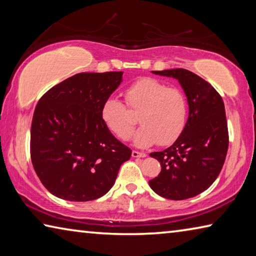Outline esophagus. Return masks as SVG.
<instances>
[{
  "label": "esophagus",
  "mask_w": 256,
  "mask_h": 256,
  "mask_svg": "<svg viewBox=\"0 0 256 256\" xmlns=\"http://www.w3.org/2000/svg\"><path fill=\"white\" fill-rule=\"evenodd\" d=\"M146 154L144 152H138V151H136V150H133L132 151V157L133 158H144V157H146Z\"/></svg>",
  "instance_id": "1"
}]
</instances>
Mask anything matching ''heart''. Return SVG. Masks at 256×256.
<instances>
[{"label":"heart","instance_id":"b5f03b06","mask_svg":"<svg viewBox=\"0 0 256 256\" xmlns=\"http://www.w3.org/2000/svg\"><path fill=\"white\" fill-rule=\"evenodd\" d=\"M125 104L108 98L102 106V120L120 140H128L136 125L142 126L134 136L138 146H170L180 136L188 120V99L180 89L170 88L154 78H141L124 92ZM132 110L130 111L128 108Z\"/></svg>","mask_w":256,"mask_h":256}]
</instances>
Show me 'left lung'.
<instances>
[{"label":"left lung","mask_w":256,"mask_h":256,"mask_svg":"<svg viewBox=\"0 0 256 256\" xmlns=\"http://www.w3.org/2000/svg\"><path fill=\"white\" fill-rule=\"evenodd\" d=\"M152 72L178 80L190 112L174 144L150 154L162 172L149 184L160 196L185 200L209 188L222 172L229 144L224 105L219 92L196 73L185 68Z\"/></svg>","instance_id":"obj_1"}]
</instances>
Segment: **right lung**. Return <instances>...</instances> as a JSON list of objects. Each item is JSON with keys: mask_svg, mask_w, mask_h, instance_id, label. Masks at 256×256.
<instances>
[{"mask_svg": "<svg viewBox=\"0 0 256 256\" xmlns=\"http://www.w3.org/2000/svg\"><path fill=\"white\" fill-rule=\"evenodd\" d=\"M123 72H82L42 94L32 116L30 156L42 185L60 198L96 200L112 188L132 150L102 120Z\"/></svg>", "mask_w": 256, "mask_h": 256, "instance_id": "add662e5", "label": "right lung"}]
</instances>
